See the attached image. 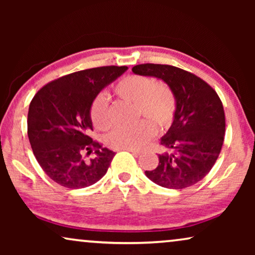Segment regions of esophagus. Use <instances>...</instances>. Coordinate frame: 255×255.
<instances>
[{"label":"esophagus","instance_id":"1","mask_svg":"<svg viewBox=\"0 0 255 255\" xmlns=\"http://www.w3.org/2000/svg\"><path fill=\"white\" fill-rule=\"evenodd\" d=\"M127 151H128V152H131L132 153V154H133V155H135V156H138L139 154H140V153H141V151H140V149H127Z\"/></svg>","mask_w":255,"mask_h":255}]
</instances>
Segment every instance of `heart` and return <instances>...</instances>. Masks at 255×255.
<instances>
[{"label":"heart","mask_w":255,"mask_h":255,"mask_svg":"<svg viewBox=\"0 0 255 255\" xmlns=\"http://www.w3.org/2000/svg\"><path fill=\"white\" fill-rule=\"evenodd\" d=\"M121 99L134 102L135 115L145 117L133 127L121 128L111 132L108 145L115 149H140L154 137L156 128L160 131L172 125L176 114V97L172 88L165 82H152L141 75H128L114 87ZM93 124L100 130L110 128L109 101L104 94L94 99L90 107Z\"/></svg>","instance_id":"1"}]
</instances>
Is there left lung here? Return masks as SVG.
<instances>
[{
  "label": "left lung",
  "instance_id": "8db88e82",
  "mask_svg": "<svg viewBox=\"0 0 255 255\" xmlns=\"http://www.w3.org/2000/svg\"><path fill=\"white\" fill-rule=\"evenodd\" d=\"M134 74L154 76L168 85L176 97L172 127L161 138L167 151L159 154L149 180L168 189H184L201 181L214 167L225 134V114L216 90L193 73L175 66L141 64Z\"/></svg>",
  "mask_w": 255,
  "mask_h": 255
}]
</instances>
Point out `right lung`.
I'll return each instance as SVG.
<instances>
[{"mask_svg":"<svg viewBox=\"0 0 255 255\" xmlns=\"http://www.w3.org/2000/svg\"><path fill=\"white\" fill-rule=\"evenodd\" d=\"M127 66H103L71 73L48 82L33 96L27 114V135L45 174L60 186L80 189L106 175L116 153L89 135L90 107ZM94 158L87 159L90 152Z\"/></svg>","mask_w":255,"mask_h":255,"instance_id":"1","label":"right lung"}]
</instances>
